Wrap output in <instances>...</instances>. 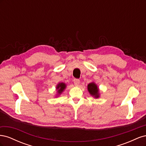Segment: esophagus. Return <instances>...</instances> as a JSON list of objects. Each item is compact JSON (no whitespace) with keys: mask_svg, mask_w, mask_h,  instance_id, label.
Instances as JSON below:
<instances>
[{"mask_svg":"<svg viewBox=\"0 0 146 146\" xmlns=\"http://www.w3.org/2000/svg\"><path fill=\"white\" fill-rule=\"evenodd\" d=\"M74 85H75V86H78V85H79V83H80V80H78V79H74Z\"/></svg>","mask_w":146,"mask_h":146,"instance_id":"34e87169","label":"esophagus"}]
</instances>
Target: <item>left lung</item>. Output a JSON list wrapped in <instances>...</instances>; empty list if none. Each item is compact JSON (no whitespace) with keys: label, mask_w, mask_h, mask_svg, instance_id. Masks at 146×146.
Wrapping results in <instances>:
<instances>
[{"label":"left lung","mask_w":146,"mask_h":146,"mask_svg":"<svg viewBox=\"0 0 146 146\" xmlns=\"http://www.w3.org/2000/svg\"><path fill=\"white\" fill-rule=\"evenodd\" d=\"M88 91L89 93L95 99H98L100 98L99 89L96 84L92 82L88 85Z\"/></svg>","instance_id":"left-lung-1"}]
</instances>
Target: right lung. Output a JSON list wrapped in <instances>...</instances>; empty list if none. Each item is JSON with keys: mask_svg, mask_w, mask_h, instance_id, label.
Here are the masks:
<instances>
[{"mask_svg": "<svg viewBox=\"0 0 146 146\" xmlns=\"http://www.w3.org/2000/svg\"><path fill=\"white\" fill-rule=\"evenodd\" d=\"M66 88V83L61 82L58 83V85L56 86V97H58L60 95L63 93V92L65 90Z\"/></svg>", "mask_w": 146, "mask_h": 146, "instance_id": "1", "label": "right lung"}]
</instances>
